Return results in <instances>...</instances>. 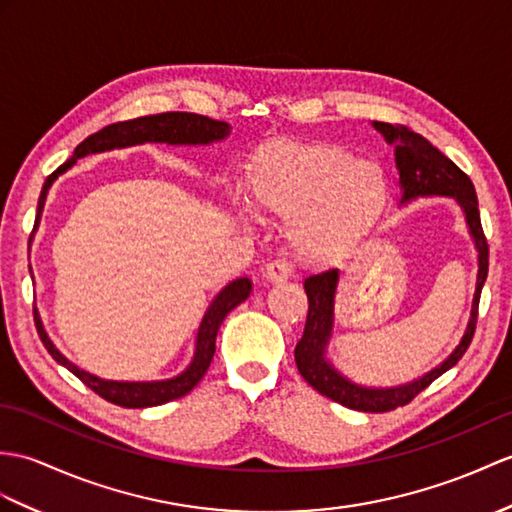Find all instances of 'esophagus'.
I'll return each instance as SVG.
<instances>
[{
	"label": "esophagus",
	"instance_id": "obj_1",
	"mask_svg": "<svg viewBox=\"0 0 512 512\" xmlns=\"http://www.w3.org/2000/svg\"><path fill=\"white\" fill-rule=\"evenodd\" d=\"M292 261L288 257H277L272 259L270 264L264 270V277L270 283H281V281H288L292 277Z\"/></svg>",
	"mask_w": 512,
	"mask_h": 512
}]
</instances>
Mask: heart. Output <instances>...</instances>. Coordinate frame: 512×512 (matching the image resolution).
Masks as SVG:
<instances>
[{"label":"heart","mask_w":512,"mask_h":512,"mask_svg":"<svg viewBox=\"0 0 512 512\" xmlns=\"http://www.w3.org/2000/svg\"><path fill=\"white\" fill-rule=\"evenodd\" d=\"M253 205L290 218L296 253L329 259L375 229L388 205V183L377 165L331 141H277L248 163Z\"/></svg>","instance_id":"heart-1"}]
</instances>
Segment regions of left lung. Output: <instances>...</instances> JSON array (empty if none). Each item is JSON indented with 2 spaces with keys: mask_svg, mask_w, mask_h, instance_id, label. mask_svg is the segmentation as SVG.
Here are the masks:
<instances>
[{
  "mask_svg": "<svg viewBox=\"0 0 512 512\" xmlns=\"http://www.w3.org/2000/svg\"><path fill=\"white\" fill-rule=\"evenodd\" d=\"M375 128L386 137L388 144H395L403 202L417 196H454L460 202V207L465 209L475 246H478L480 270L469 325L456 351L451 353L441 366L434 368V371L427 373L425 377L417 379V382L386 390L355 386L349 379H344L340 373H336L331 364H327L325 347L331 334V325H334V292L338 283V270H327L305 279L303 285L310 307H307L303 338L296 342L294 349L296 368H299L305 382L314 390H318L320 395L360 412H390L399 406H406V403H410L419 392L430 386L434 379H438L445 371H449L451 366L458 364V360L465 355L473 340L475 323H478L482 285L486 281V275H489V242H486V235L482 231L478 196H475L471 178L462 172L454 161L445 157L441 150L434 148L425 137L414 133L412 128L386 122H375Z\"/></svg>",
  "mask_w": 512,
  "mask_h": 512,
  "instance_id": "left-lung-1",
  "label": "left lung"
}]
</instances>
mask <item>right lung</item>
I'll return each mask as SVG.
<instances>
[{
	"label": "right lung",
	"mask_w": 512,
	"mask_h": 512,
	"mask_svg": "<svg viewBox=\"0 0 512 512\" xmlns=\"http://www.w3.org/2000/svg\"><path fill=\"white\" fill-rule=\"evenodd\" d=\"M227 135H229L227 122L211 120L207 115L185 113V111L146 115V117H137V120H126V122H115V124L104 126L102 130H98V133H93L85 141H80L78 148L74 150V157L67 159L61 168L54 170L45 178L41 196H39V205H37V222H34V229H37V224L41 220L47 189H50V185L56 181L58 174L69 170L80 157H87V154H93V152L144 144V141H168V144H209V141H218ZM248 294H251V281L235 279L216 296V299H213L198 329L196 353H194L192 364L187 366L185 373H181L174 379H165V382H106V379L80 371L78 366H74L67 358H63V355L58 353V349H54V344L50 342V338H47L39 316H34V323H37L39 338L45 344L47 353H50L58 364L69 368V371L74 373L82 384L89 386L95 395H100L102 399L122 408H150V406H161V403H168L172 399L187 395V392L200 382L213 360V353H216V336L224 316H227L233 307L246 301Z\"/></svg>",
	"instance_id": "obj_1"
}]
</instances>
